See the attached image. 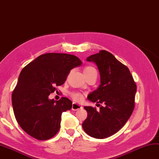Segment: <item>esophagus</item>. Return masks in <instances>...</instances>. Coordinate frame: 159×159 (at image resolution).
<instances>
[{
    "label": "esophagus",
    "instance_id": "1",
    "mask_svg": "<svg viewBox=\"0 0 159 159\" xmlns=\"http://www.w3.org/2000/svg\"><path fill=\"white\" fill-rule=\"evenodd\" d=\"M82 105H80L79 104H77L75 102H73V104H72V110L73 111H77L80 109H82Z\"/></svg>",
    "mask_w": 159,
    "mask_h": 159
}]
</instances>
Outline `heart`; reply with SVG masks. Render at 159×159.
<instances>
[{"mask_svg":"<svg viewBox=\"0 0 159 159\" xmlns=\"http://www.w3.org/2000/svg\"><path fill=\"white\" fill-rule=\"evenodd\" d=\"M84 73L85 75H89L91 74H95L98 75L97 70L95 68L92 66H86L84 69ZM71 97L73 98L76 101H80L82 100L83 98V95L79 92H73L71 93Z\"/></svg>","mask_w":159,"mask_h":159,"instance_id":"heart-1","label":"heart"}]
</instances>
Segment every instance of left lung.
Instances as JSON below:
<instances>
[{
	"label": "left lung",
	"mask_w": 159,
	"mask_h": 159,
	"mask_svg": "<svg viewBox=\"0 0 159 159\" xmlns=\"http://www.w3.org/2000/svg\"><path fill=\"white\" fill-rule=\"evenodd\" d=\"M86 60L95 62L100 71V85L88 99L100 107L97 111L95 107H84L88 116L82 127L90 136L106 139L118 132L132 114L136 84L129 68L109 52L100 50Z\"/></svg>",
	"instance_id": "8db88e82"
}]
</instances>
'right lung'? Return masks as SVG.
<instances>
[{
  "label": "right lung",
  "instance_id": "right-lung-1",
  "mask_svg": "<svg viewBox=\"0 0 159 159\" xmlns=\"http://www.w3.org/2000/svg\"><path fill=\"white\" fill-rule=\"evenodd\" d=\"M82 64L77 57L64 53H46L25 66L11 95L16 121L34 139L44 140L60 129L61 114L72 108V102L63 97L58 101L48 95L66 80L70 70Z\"/></svg>",
  "mask_w": 159,
  "mask_h": 159
}]
</instances>
